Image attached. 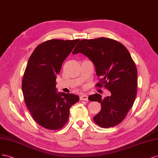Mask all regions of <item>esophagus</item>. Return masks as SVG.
<instances>
[{
	"label": "esophagus",
	"mask_w": 158,
	"mask_h": 158,
	"mask_svg": "<svg viewBox=\"0 0 158 158\" xmlns=\"http://www.w3.org/2000/svg\"><path fill=\"white\" fill-rule=\"evenodd\" d=\"M80 100H85V101H87L88 100V96L85 95V94H82L80 96Z\"/></svg>",
	"instance_id": "34e87169"
}]
</instances>
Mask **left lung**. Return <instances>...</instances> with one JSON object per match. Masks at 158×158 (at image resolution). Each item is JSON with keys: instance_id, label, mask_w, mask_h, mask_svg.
Instances as JSON below:
<instances>
[{"instance_id": "left-lung-1", "label": "left lung", "mask_w": 158, "mask_h": 158, "mask_svg": "<svg viewBox=\"0 0 158 158\" xmlns=\"http://www.w3.org/2000/svg\"><path fill=\"white\" fill-rule=\"evenodd\" d=\"M81 52L95 65L99 81L96 86L110 91L104 98L100 94L89 96L90 101L98 102L101 110L93 119L103 128L119 125L133 106L137 93V69L123 44L110 38L83 39L72 54Z\"/></svg>"}]
</instances>
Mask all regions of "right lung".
Here are the masks:
<instances>
[{
  "mask_svg": "<svg viewBox=\"0 0 158 158\" xmlns=\"http://www.w3.org/2000/svg\"><path fill=\"white\" fill-rule=\"evenodd\" d=\"M80 39H51L39 44L30 56L22 79L25 103L33 119L44 128L58 130L67 123L77 95L57 93L56 75Z\"/></svg>",
  "mask_w": 158,
  "mask_h": 158,
  "instance_id": "right-lung-1",
  "label": "right lung"
}]
</instances>
